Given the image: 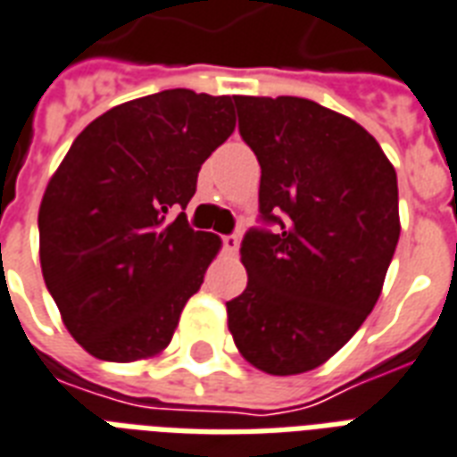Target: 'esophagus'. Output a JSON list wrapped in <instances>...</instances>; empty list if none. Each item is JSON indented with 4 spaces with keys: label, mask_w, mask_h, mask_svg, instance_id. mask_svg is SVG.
I'll return each instance as SVG.
<instances>
[{
    "label": "esophagus",
    "mask_w": 457,
    "mask_h": 457,
    "mask_svg": "<svg viewBox=\"0 0 457 457\" xmlns=\"http://www.w3.org/2000/svg\"><path fill=\"white\" fill-rule=\"evenodd\" d=\"M237 249H239V237H237V235H222V252L237 253Z\"/></svg>",
    "instance_id": "1"
}]
</instances>
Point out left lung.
<instances>
[{"mask_svg": "<svg viewBox=\"0 0 457 457\" xmlns=\"http://www.w3.org/2000/svg\"><path fill=\"white\" fill-rule=\"evenodd\" d=\"M239 134L259 158L261 220L242 239L246 290L228 326L273 376L321 367L360 330L398 246V177L357 121L306 97L237 96Z\"/></svg>", "mask_w": 457, "mask_h": 457, "instance_id": "obj_1", "label": "left lung"}]
</instances>
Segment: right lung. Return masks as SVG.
<instances>
[{
  "label": "right lung",
  "mask_w": 457,
  "mask_h": 457,
  "mask_svg": "<svg viewBox=\"0 0 457 457\" xmlns=\"http://www.w3.org/2000/svg\"><path fill=\"white\" fill-rule=\"evenodd\" d=\"M235 131V97L187 88L129 100L76 136L45 189L40 266L66 330L104 361L165 350L220 252L187 208L211 153Z\"/></svg>",
  "instance_id": "obj_1"
}]
</instances>
